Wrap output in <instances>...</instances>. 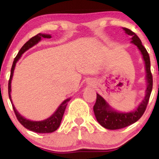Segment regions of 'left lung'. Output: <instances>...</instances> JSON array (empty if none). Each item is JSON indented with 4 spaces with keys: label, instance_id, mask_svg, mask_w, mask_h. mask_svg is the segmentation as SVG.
I'll use <instances>...</instances> for the list:
<instances>
[{
    "label": "left lung",
    "instance_id": "1",
    "mask_svg": "<svg viewBox=\"0 0 159 159\" xmlns=\"http://www.w3.org/2000/svg\"><path fill=\"white\" fill-rule=\"evenodd\" d=\"M123 30L132 37V43L137 45L138 49L141 52L143 58L145 61L146 71H147V79L148 86L147 88V94L145 98L140 103L135 111L130 113H119L111 108L105 100L96 94V101L93 106V111L95 116L98 123L107 129L115 130V129H123L129 125H132L138 121L143 116L148 105L149 97L152 90V75L150 70V59L147 49L142 45L141 41L135 33L129 29L123 27Z\"/></svg>",
    "mask_w": 159,
    "mask_h": 159
}]
</instances>
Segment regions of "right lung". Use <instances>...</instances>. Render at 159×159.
<instances>
[{"mask_svg":"<svg viewBox=\"0 0 159 159\" xmlns=\"http://www.w3.org/2000/svg\"><path fill=\"white\" fill-rule=\"evenodd\" d=\"M51 38L50 35H46V34H38L37 35L34 36V37L30 38L28 41L25 43V45L21 47V48L20 49V51L18 53L17 56L16 57L15 59H14L13 63H12V68H11V73L10 76V79H9V83H8V93H9V97H10V102L12 103V108H13L14 113H15L17 120H19V122L24 127L26 128V129H29V130L32 131V132H37V133H51L56 131L58 129L61 125L62 118H63V114H64L66 107L67 102L69 101V98L65 100L63 103L60 105V107H58V109L57 111L54 113L52 116H51L48 119L43 120V121H31V120H29L24 118L22 116L19 114V113L16 110L15 107L12 105V99H11V96H10V92H11V81H12V75H13V72L14 69H15L16 63L18 61V60L19 59L20 57L24 52H26L27 49L31 48L32 46H34V45H36V43H38V42L40 41L41 38Z\"/></svg>","mask_w":159,"mask_h":159,"instance_id":"right-lung-1","label":"right lung"}]
</instances>
